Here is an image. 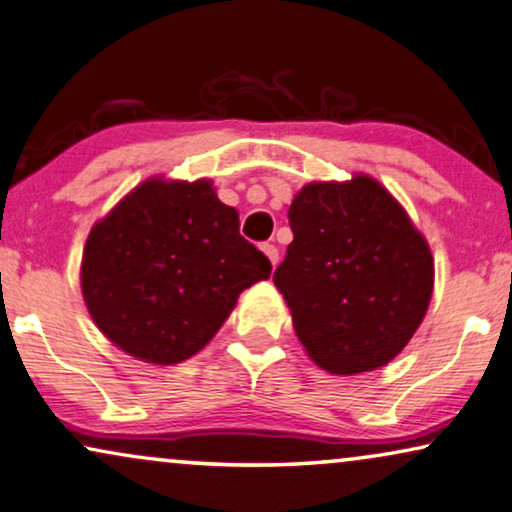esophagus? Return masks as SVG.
Instances as JSON below:
<instances>
[{
	"mask_svg": "<svg viewBox=\"0 0 512 512\" xmlns=\"http://www.w3.org/2000/svg\"><path fill=\"white\" fill-rule=\"evenodd\" d=\"M262 252H264V255L269 257L271 267H276V264H278V248H276V245H271V243H264V245H262Z\"/></svg>",
	"mask_w": 512,
	"mask_h": 512,
	"instance_id": "obj_1",
	"label": "esophagus"
}]
</instances>
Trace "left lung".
Instances as JSON below:
<instances>
[{
    "label": "left lung",
    "mask_w": 512,
    "mask_h": 512,
    "mask_svg": "<svg viewBox=\"0 0 512 512\" xmlns=\"http://www.w3.org/2000/svg\"><path fill=\"white\" fill-rule=\"evenodd\" d=\"M288 219L293 243L274 283L309 359L335 375L390 364L428 312L425 236L368 174L302 186Z\"/></svg>",
    "instance_id": "obj_1"
}]
</instances>
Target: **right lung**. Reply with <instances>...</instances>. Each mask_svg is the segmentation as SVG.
Here are the masks:
<instances>
[{
	"instance_id": "1",
	"label": "right lung",
	"mask_w": 512,
	"mask_h": 512,
	"mask_svg": "<svg viewBox=\"0 0 512 512\" xmlns=\"http://www.w3.org/2000/svg\"><path fill=\"white\" fill-rule=\"evenodd\" d=\"M271 262L238 231L212 181L146 179L94 224L82 297L99 331L146 364L193 357Z\"/></svg>"
}]
</instances>
